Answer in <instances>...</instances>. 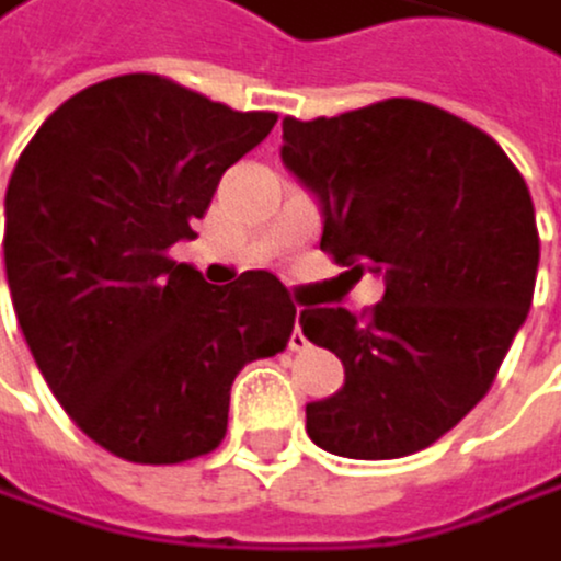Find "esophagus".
Masks as SVG:
<instances>
[{"mask_svg": "<svg viewBox=\"0 0 561 561\" xmlns=\"http://www.w3.org/2000/svg\"><path fill=\"white\" fill-rule=\"evenodd\" d=\"M298 316H301V308H298ZM287 346H291V350H308V340L301 336V329L295 325V333H291V343H287Z\"/></svg>", "mask_w": 561, "mask_h": 561, "instance_id": "obj_1", "label": "esophagus"}]
</instances>
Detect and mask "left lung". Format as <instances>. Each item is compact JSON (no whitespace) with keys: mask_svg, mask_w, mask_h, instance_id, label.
Segmentation results:
<instances>
[{"mask_svg":"<svg viewBox=\"0 0 561 561\" xmlns=\"http://www.w3.org/2000/svg\"><path fill=\"white\" fill-rule=\"evenodd\" d=\"M280 159L322 201V253L354 277L385 274L360 319L301 308V333L346 367L336 396L305 405L308 437L340 458L416 455L472 413L527 319L531 190L476 124L402 96L284 117Z\"/></svg>","mask_w":561,"mask_h":561,"instance_id":"left-lung-1","label":"left lung"}]
</instances>
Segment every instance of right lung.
<instances>
[{"mask_svg": "<svg viewBox=\"0 0 561 561\" xmlns=\"http://www.w3.org/2000/svg\"><path fill=\"white\" fill-rule=\"evenodd\" d=\"M277 114L232 110L165 76L65 100L5 190V277L47 388L89 440L135 465L211 455L249 360L287 346L298 308L249 270L211 287L169 256L194 239L228 165Z\"/></svg>", "mask_w": 561, "mask_h": 561, "instance_id": "add662e5", "label": "right lung"}]
</instances>
